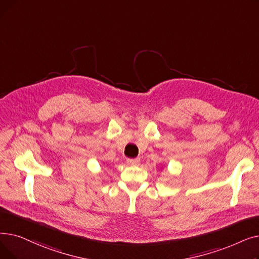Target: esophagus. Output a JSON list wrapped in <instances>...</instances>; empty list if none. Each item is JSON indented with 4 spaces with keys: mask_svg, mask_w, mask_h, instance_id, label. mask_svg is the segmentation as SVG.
<instances>
[{
    "mask_svg": "<svg viewBox=\"0 0 259 259\" xmlns=\"http://www.w3.org/2000/svg\"><path fill=\"white\" fill-rule=\"evenodd\" d=\"M140 162V159H127V163L130 165H139Z\"/></svg>",
    "mask_w": 259,
    "mask_h": 259,
    "instance_id": "esophagus-1",
    "label": "esophagus"
}]
</instances>
